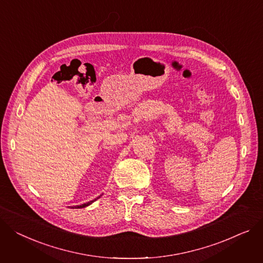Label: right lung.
<instances>
[{
	"instance_id": "1",
	"label": "right lung",
	"mask_w": 263,
	"mask_h": 263,
	"mask_svg": "<svg viewBox=\"0 0 263 263\" xmlns=\"http://www.w3.org/2000/svg\"><path fill=\"white\" fill-rule=\"evenodd\" d=\"M100 198V196L98 197V198H96V199H94V200H92V201H90V202H87V203H84V204H82V205H77V206H74L75 208H83V207H85V206H89L90 204H92L94 201H96L97 199H99Z\"/></svg>"
}]
</instances>
